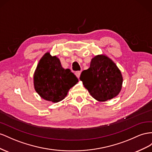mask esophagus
Here are the masks:
<instances>
[{
    "label": "esophagus",
    "mask_w": 152,
    "mask_h": 152,
    "mask_svg": "<svg viewBox=\"0 0 152 152\" xmlns=\"http://www.w3.org/2000/svg\"><path fill=\"white\" fill-rule=\"evenodd\" d=\"M75 75H76V76L77 78H79V77H80V75H81V71H76L75 72Z\"/></svg>",
    "instance_id": "34e87169"
}]
</instances>
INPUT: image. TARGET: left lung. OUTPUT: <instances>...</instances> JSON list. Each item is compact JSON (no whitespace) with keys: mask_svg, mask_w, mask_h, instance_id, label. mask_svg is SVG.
I'll return each instance as SVG.
<instances>
[{"mask_svg":"<svg viewBox=\"0 0 152 152\" xmlns=\"http://www.w3.org/2000/svg\"><path fill=\"white\" fill-rule=\"evenodd\" d=\"M80 79L92 97L101 102L118 95L123 83L119 69L104 55L94 57L90 67L81 72Z\"/></svg>","mask_w":152,"mask_h":152,"instance_id":"left-lung-1","label":"left lung"}]
</instances>
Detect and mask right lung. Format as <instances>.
Returning a JSON list of instances; mask_svg holds the SVG:
<instances>
[{
	"label": "right lung",
	"mask_w": 152,
	"mask_h": 152,
	"mask_svg": "<svg viewBox=\"0 0 152 152\" xmlns=\"http://www.w3.org/2000/svg\"><path fill=\"white\" fill-rule=\"evenodd\" d=\"M78 79L69 69H64L60 60L49 52L39 62L34 75V88L40 97L53 102L61 101L69 89L75 86Z\"/></svg>",
	"instance_id": "1"
}]
</instances>
